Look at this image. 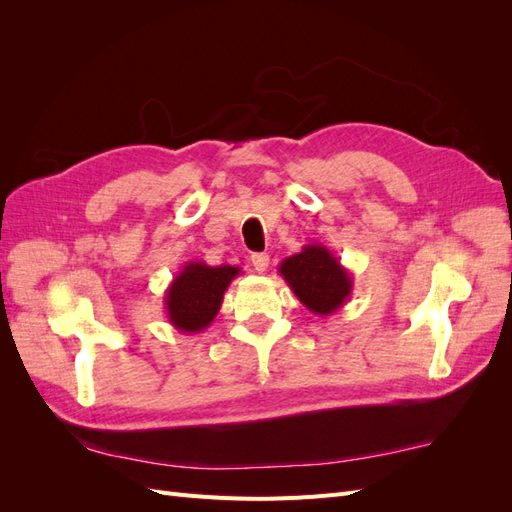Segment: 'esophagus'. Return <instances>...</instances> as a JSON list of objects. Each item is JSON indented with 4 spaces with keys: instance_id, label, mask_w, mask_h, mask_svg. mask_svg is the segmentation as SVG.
Instances as JSON below:
<instances>
[{
    "instance_id": "1",
    "label": "esophagus",
    "mask_w": 512,
    "mask_h": 512,
    "mask_svg": "<svg viewBox=\"0 0 512 512\" xmlns=\"http://www.w3.org/2000/svg\"><path fill=\"white\" fill-rule=\"evenodd\" d=\"M252 265H254V269L258 273H265L267 267H269V256L267 254H260V252L252 254Z\"/></svg>"
}]
</instances>
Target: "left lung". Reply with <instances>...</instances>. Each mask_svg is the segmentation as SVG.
Segmentation results:
<instances>
[{
    "label": "left lung",
    "instance_id": "1",
    "mask_svg": "<svg viewBox=\"0 0 512 512\" xmlns=\"http://www.w3.org/2000/svg\"><path fill=\"white\" fill-rule=\"evenodd\" d=\"M280 275L316 316H331L350 299L352 275L322 243L303 245L299 254L282 260Z\"/></svg>",
    "mask_w": 512,
    "mask_h": 512
}]
</instances>
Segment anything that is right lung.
<instances>
[{
	"instance_id": "obj_1",
	"label": "right lung",
	"mask_w": 512,
	"mask_h": 512,
	"mask_svg": "<svg viewBox=\"0 0 512 512\" xmlns=\"http://www.w3.org/2000/svg\"><path fill=\"white\" fill-rule=\"evenodd\" d=\"M239 273V267H209L203 260L185 262L164 294L168 322L181 333L205 331L218 316L224 292Z\"/></svg>"
}]
</instances>
